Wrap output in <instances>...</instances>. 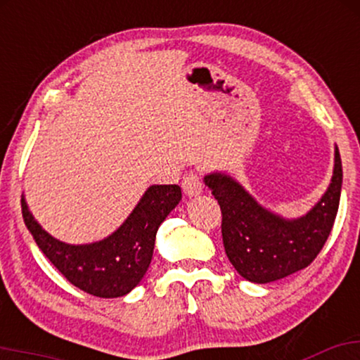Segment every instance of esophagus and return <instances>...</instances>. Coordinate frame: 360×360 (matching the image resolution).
<instances>
[{
	"label": "esophagus",
	"mask_w": 360,
	"mask_h": 360,
	"mask_svg": "<svg viewBox=\"0 0 360 360\" xmlns=\"http://www.w3.org/2000/svg\"><path fill=\"white\" fill-rule=\"evenodd\" d=\"M181 186H184L185 195H188V197H195V195H200V193H202V190H203L202 176H200L198 172H188V174L184 176Z\"/></svg>",
	"instance_id": "esophagus-1"
}]
</instances>
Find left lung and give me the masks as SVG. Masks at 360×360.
<instances>
[{
	"mask_svg": "<svg viewBox=\"0 0 360 360\" xmlns=\"http://www.w3.org/2000/svg\"><path fill=\"white\" fill-rule=\"evenodd\" d=\"M221 210V236L230 263L243 278L266 284L309 266L328 241L339 210L342 163L335 148L334 175L306 217L283 220L259 207L230 176H205Z\"/></svg>",
	"mask_w": 360,
	"mask_h": 360,
	"instance_id": "obj_1",
	"label": "left lung"
}]
</instances>
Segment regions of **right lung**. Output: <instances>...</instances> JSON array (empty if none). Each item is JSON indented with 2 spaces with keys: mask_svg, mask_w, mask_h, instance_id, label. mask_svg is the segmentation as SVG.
Segmentation results:
<instances>
[{
  "mask_svg": "<svg viewBox=\"0 0 360 360\" xmlns=\"http://www.w3.org/2000/svg\"><path fill=\"white\" fill-rule=\"evenodd\" d=\"M181 200L179 185H153L117 231L92 245H66L37 225L25 198L22 218L51 263L74 286L97 297H119L132 291L150 266L155 235Z\"/></svg>",
  "mask_w": 360,
  "mask_h": 360,
  "instance_id": "1",
  "label": "right lung"
}]
</instances>
